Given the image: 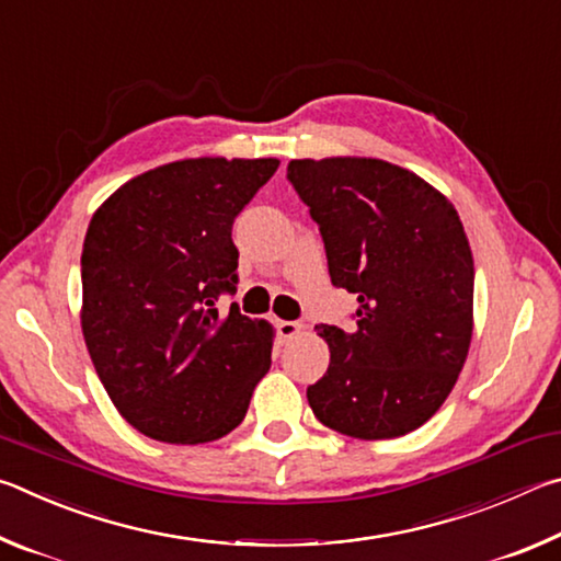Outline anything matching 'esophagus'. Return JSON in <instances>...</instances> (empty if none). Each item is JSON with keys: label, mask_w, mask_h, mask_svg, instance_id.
Returning <instances> with one entry per match:
<instances>
[{"label": "esophagus", "mask_w": 561, "mask_h": 561, "mask_svg": "<svg viewBox=\"0 0 561 561\" xmlns=\"http://www.w3.org/2000/svg\"><path fill=\"white\" fill-rule=\"evenodd\" d=\"M277 329H279L282 339H294L301 334L304 324H299V321H277Z\"/></svg>", "instance_id": "obj_1"}]
</instances>
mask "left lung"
Segmentation results:
<instances>
[{"instance_id":"obj_1","label":"left lung","mask_w":561,"mask_h":561,"mask_svg":"<svg viewBox=\"0 0 561 561\" xmlns=\"http://www.w3.org/2000/svg\"><path fill=\"white\" fill-rule=\"evenodd\" d=\"M324 240L334 287L356 294V327L319 324L331 360L307 388L314 415L351 438L386 440L445 403L472 339V252L448 197L378 158L291 160Z\"/></svg>"}]
</instances>
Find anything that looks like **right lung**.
<instances>
[{"instance_id":"right-lung-1","label":"right lung","mask_w":561,"mask_h":561,"mask_svg":"<svg viewBox=\"0 0 561 561\" xmlns=\"http://www.w3.org/2000/svg\"><path fill=\"white\" fill-rule=\"evenodd\" d=\"M277 158H187L128 180L91 217L81 329L113 405L148 438H222L270 371L267 321L222 317L234 294L232 222Z\"/></svg>"}]
</instances>
